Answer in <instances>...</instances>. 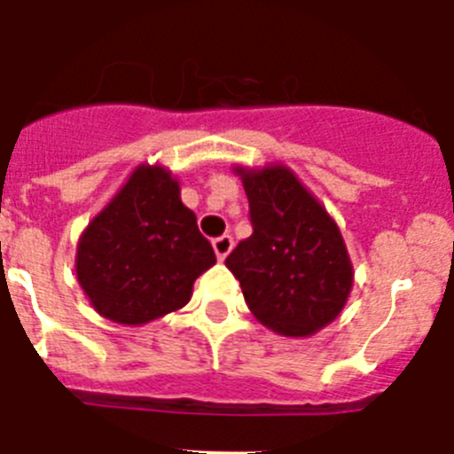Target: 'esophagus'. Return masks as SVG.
<instances>
[{
    "mask_svg": "<svg viewBox=\"0 0 454 454\" xmlns=\"http://www.w3.org/2000/svg\"><path fill=\"white\" fill-rule=\"evenodd\" d=\"M214 250H215V254H218L220 262H224V259H227V254L234 250V239H231L230 234L220 236V239L214 240Z\"/></svg>",
    "mask_w": 454,
    "mask_h": 454,
    "instance_id": "esophagus-1",
    "label": "esophagus"
}]
</instances>
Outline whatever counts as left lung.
I'll return each mask as SVG.
<instances>
[{"label":"left lung","instance_id":"obj_1","mask_svg":"<svg viewBox=\"0 0 454 454\" xmlns=\"http://www.w3.org/2000/svg\"><path fill=\"white\" fill-rule=\"evenodd\" d=\"M250 202V239L224 266L252 316L268 330L307 339L334 323L350 298L355 268L336 220L284 163L234 166Z\"/></svg>","mask_w":454,"mask_h":454}]
</instances>
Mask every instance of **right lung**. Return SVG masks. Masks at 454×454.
<instances>
[{"label":"right lung","mask_w":454,"mask_h":454,"mask_svg":"<svg viewBox=\"0 0 454 454\" xmlns=\"http://www.w3.org/2000/svg\"><path fill=\"white\" fill-rule=\"evenodd\" d=\"M215 263L179 179L140 163L77 243L74 270L102 318L138 327L186 307L192 284Z\"/></svg>","instance_id":"1"}]
</instances>
